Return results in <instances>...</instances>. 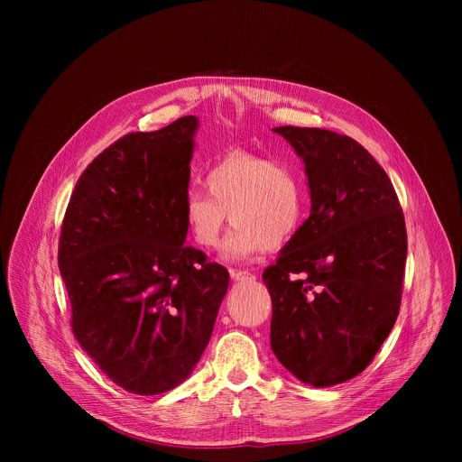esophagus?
Instances as JSON below:
<instances>
[{"label":"esophagus","instance_id":"1","mask_svg":"<svg viewBox=\"0 0 462 462\" xmlns=\"http://www.w3.org/2000/svg\"><path fill=\"white\" fill-rule=\"evenodd\" d=\"M230 276H232L234 282H239V283H248V282L255 280V276L252 273H248V271H232Z\"/></svg>","mask_w":462,"mask_h":462}]
</instances>
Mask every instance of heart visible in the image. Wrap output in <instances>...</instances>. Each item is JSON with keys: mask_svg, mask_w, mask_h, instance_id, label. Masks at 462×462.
Returning a JSON list of instances; mask_svg holds the SVG:
<instances>
[{"mask_svg": "<svg viewBox=\"0 0 462 462\" xmlns=\"http://www.w3.org/2000/svg\"><path fill=\"white\" fill-rule=\"evenodd\" d=\"M203 189H189L182 201V221L191 241L216 248L226 225H234L223 245L226 259H248L265 248H280L298 232L305 186L285 162L232 152L205 175Z\"/></svg>", "mask_w": 462, "mask_h": 462, "instance_id": "obj_1", "label": "heart"}]
</instances>
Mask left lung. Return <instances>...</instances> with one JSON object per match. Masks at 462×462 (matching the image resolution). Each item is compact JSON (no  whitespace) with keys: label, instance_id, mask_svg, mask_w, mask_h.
<instances>
[{"label":"left lung","instance_id":"8db88e82","mask_svg":"<svg viewBox=\"0 0 462 462\" xmlns=\"http://www.w3.org/2000/svg\"><path fill=\"white\" fill-rule=\"evenodd\" d=\"M305 164L310 216L263 273L271 347L298 380L360 374L397 321L408 236L399 197L373 155L319 127H274Z\"/></svg>","mask_w":462,"mask_h":462}]
</instances>
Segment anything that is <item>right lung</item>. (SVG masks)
Masks as SVG:
<instances>
[{"instance_id": "obj_1", "label": "right lung", "mask_w": 462, "mask_h": 462, "mask_svg": "<svg viewBox=\"0 0 462 462\" xmlns=\"http://www.w3.org/2000/svg\"><path fill=\"white\" fill-rule=\"evenodd\" d=\"M199 118L129 134L80 175L58 267L75 338L116 385L159 394L205 353L228 271L186 246L182 201Z\"/></svg>"}]
</instances>
